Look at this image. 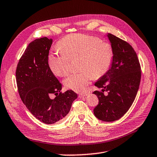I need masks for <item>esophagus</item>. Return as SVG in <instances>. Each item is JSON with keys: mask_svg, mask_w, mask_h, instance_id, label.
Returning <instances> with one entry per match:
<instances>
[{"mask_svg": "<svg viewBox=\"0 0 157 157\" xmlns=\"http://www.w3.org/2000/svg\"><path fill=\"white\" fill-rule=\"evenodd\" d=\"M88 95V94L87 93H82V94H79V98H83V97H86Z\"/></svg>", "mask_w": 157, "mask_h": 157, "instance_id": "1", "label": "esophagus"}]
</instances>
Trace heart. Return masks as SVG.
Instances as JSON below:
<instances>
[{
	"label": "heart",
	"instance_id": "b5f03b06",
	"mask_svg": "<svg viewBox=\"0 0 157 157\" xmlns=\"http://www.w3.org/2000/svg\"><path fill=\"white\" fill-rule=\"evenodd\" d=\"M58 46L61 52H51L47 56L49 67L56 75H66L70 60L79 59V66L82 71L70 74L63 81L68 89L82 92L94 77H101L110 67L114 56L112 47L98 38L73 34L62 39Z\"/></svg>",
	"mask_w": 157,
	"mask_h": 157
}]
</instances>
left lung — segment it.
I'll use <instances>...</instances> for the list:
<instances>
[{
  "label": "left lung",
  "mask_w": 157,
  "mask_h": 157,
  "mask_svg": "<svg viewBox=\"0 0 157 157\" xmlns=\"http://www.w3.org/2000/svg\"><path fill=\"white\" fill-rule=\"evenodd\" d=\"M106 35L114 56L110 69L95 83L101 90L93 92L99 100L94 114L102 121L113 122L122 117L132 105L139 88L141 71L132 46L114 35ZM104 90L108 95H104Z\"/></svg>",
  "instance_id": "obj_1"
}]
</instances>
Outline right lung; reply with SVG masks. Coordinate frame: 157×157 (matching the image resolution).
<instances>
[{
  "instance_id": "obj_1",
  "label": "right lung",
  "mask_w": 157,
  "mask_h": 157,
  "mask_svg": "<svg viewBox=\"0 0 157 157\" xmlns=\"http://www.w3.org/2000/svg\"><path fill=\"white\" fill-rule=\"evenodd\" d=\"M52 39L43 37L29 44L17 65V84L23 104L40 121L52 124L61 122L70 112L77 94L61 93V84L51 71L47 56ZM55 95L56 97L52 98Z\"/></svg>"
}]
</instances>
